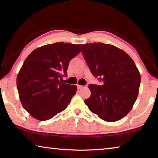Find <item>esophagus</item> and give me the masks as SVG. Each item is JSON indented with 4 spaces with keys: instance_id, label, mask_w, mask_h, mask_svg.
I'll use <instances>...</instances> for the list:
<instances>
[{
    "instance_id": "obj_1",
    "label": "esophagus",
    "mask_w": 158,
    "mask_h": 158,
    "mask_svg": "<svg viewBox=\"0 0 158 158\" xmlns=\"http://www.w3.org/2000/svg\"><path fill=\"white\" fill-rule=\"evenodd\" d=\"M82 88H84V86H83V85H77V89H82Z\"/></svg>"
}]
</instances>
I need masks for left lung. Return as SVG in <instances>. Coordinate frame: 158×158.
Wrapping results in <instances>:
<instances>
[{"instance_id":"1","label":"left lung","mask_w":158,"mask_h":158,"mask_svg":"<svg viewBox=\"0 0 158 158\" xmlns=\"http://www.w3.org/2000/svg\"><path fill=\"white\" fill-rule=\"evenodd\" d=\"M81 53L93 75L102 82L89 85L91 95L85 105L104 121L121 120L139 94L141 76L135 62L123 51L101 42L82 44Z\"/></svg>"}]
</instances>
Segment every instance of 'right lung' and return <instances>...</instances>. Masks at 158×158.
I'll return each instance as SVG.
<instances>
[{"label":"right lung","instance_id":"add662e5","mask_svg":"<svg viewBox=\"0 0 158 158\" xmlns=\"http://www.w3.org/2000/svg\"><path fill=\"white\" fill-rule=\"evenodd\" d=\"M80 52L81 44L56 42L37 48L26 58L17 85L23 108L35 118L47 121L67 108L77 89L61 80Z\"/></svg>","mask_w":158,"mask_h":158}]
</instances>
